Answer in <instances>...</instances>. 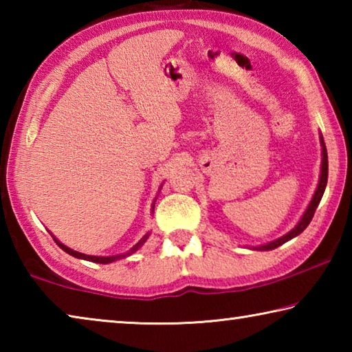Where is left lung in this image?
Segmentation results:
<instances>
[{
	"label": "left lung",
	"instance_id": "left-lung-1",
	"mask_svg": "<svg viewBox=\"0 0 352 352\" xmlns=\"http://www.w3.org/2000/svg\"><path fill=\"white\" fill-rule=\"evenodd\" d=\"M320 144H321V170H320V180H318V186L315 189V194L311 200V204L306 208L305 214H302L300 222L295 225V228H292L287 234H284L281 237H278V239L272 241L269 243H264V245H258V247H252V250H258V252H269V250H275L279 245H283L290 239H294L298 234H301L302 231L307 228V225L311 223V220L315 214V210H317V206L320 205V200L323 197L324 194V189H326V184H327V151H326V144H324V140H323V135H320Z\"/></svg>",
	"mask_w": 352,
	"mask_h": 352
}]
</instances>
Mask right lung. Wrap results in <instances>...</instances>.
Wrapping results in <instances>:
<instances>
[{
    "instance_id": "add662e5",
    "label": "right lung",
    "mask_w": 352,
    "mask_h": 352,
    "mask_svg": "<svg viewBox=\"0 0 352 352\" xmlns=\"http://www.w3.org/2000/svg\"><path fill=\"white\" fill-rule=\"evenodd\" d=\"M153 208H155V201L152 204V212H153ZM51 236H52V239L56 241V243L58 247H60L63 252H67L68 254H71V256H74V258H77V259H83V261H90V262H96V264H110V262H115V261H119V259H122V258H127V256H130V254H133L135 252H138V250L144 245V242L148 239V236H151V233H146L144 236L141 237L140 239V242L138 243H135V245L129 250V252H126V253H121V254H115V256H91V254H83V253H79V252H76V250H73V248H69V247H67V245H63V243L60 242V241H57L56 239V236L51 233Z\"/></svg>"
}]
</instances>
